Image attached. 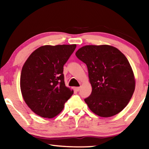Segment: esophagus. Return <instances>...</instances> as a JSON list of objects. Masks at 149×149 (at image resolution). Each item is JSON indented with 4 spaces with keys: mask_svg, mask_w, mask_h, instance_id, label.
<instances>
[{
    "mask_svg": "<svg viewBox=\"0 0 149 149\" xmlns=\"http://www.w3.org/2000/svg\"><path fill=\"white\" fill-rule=\"evenodd\" d=\"M74 90L76 91H79L80 90V87H75Z\"/></svg>",
    "mask_w": 149,
    "mask_h": 149,
    "instance_id": "obj_1",
    "label": "esophagus"
}]
</instances>
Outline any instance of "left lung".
I'll list each match as a JSON object with an SVG mask.
<instances>
[{
    "label": "left lung",
    "mask_w": 149,
    "mask_h": 149,
    "mask_svg": "<svg viewBox=\"0 0 149 149\" xmlns=\"http://www.w3.org/2000/svg\"><path fill=\"white\" fill-rule=\"evenodd\" d=\"M75 55L88 69L92 92L84 100L90 110L105 118L120 112L130 102L135 86L132 68L125 55L109 45H87Z\"/></svg>",
    "instance_id": "left-lung-1"
}]
</instances>
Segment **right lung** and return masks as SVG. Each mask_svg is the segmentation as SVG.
<instances>
[{
    "label": "right lung",
    "mask_w": 149,
    "mask_h": 149,
    "mask_svg": "<svg viewBox=\"0 0 149 149\" xmlns=\"http://www.w3.org/2000/svg\"><path fill=\"white\" fill-rule=\"evenodd\" d=\"M75 47L76 45L42 46L25 62L20 88L25 102L36 114L54 118L74 93L65 87L63 67Z\"/></svg>",
    "instance_id": "right-lung-1"
}]
</instances>
